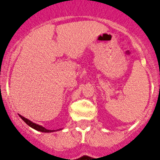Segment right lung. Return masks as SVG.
<instances>
[{
    "instance_id": "right-lung-1",
    "label": "right lung",
    "mask_w": 160,
    "mask_h": 160,
    "mask_svg": "<svg viewBox=\"0 0 160 160\" xmlns=\"http://www.w3.org/2000/svg\"><path fill=\"white\" fill-rule=\"evenodd\" d=\"M20 117H21V119H23L24 121L26 122V124H28L29 126L31 127V128H33L34 129H36L37 131H41V132H44V133H51V132H55V131H58V130H61V129H56V130H50V129H47L46 128H44L43 126H41L40 124H35L33 123L32 121L31 120H29L28 119H26L25 117H23L22 115L20 114Z\"/></svg>"
}]
</instances>
